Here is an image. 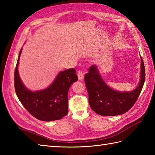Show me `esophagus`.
<instances>
[{"label": "esophagus", "instance_id": "obj_1", "mask_svg": "<svg viewBox=\"0 0 155 155\" xmlns=\"http://www.w3.org/2000/svg\"><path fill=\"white\" fill-rule=\"evenodd\" d=\"M77 76H78V80L82 81V80H83V78H84V74H83V72H82L81 71H78Z\"/></svg>", "mask_w": 155, "mask_h": 155}]
</instances>
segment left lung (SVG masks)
Here are the masks:
<instances>
[{"label": "left lung", "instance_id": "left-lung-1", "mask_svg": "<svg viewBox=\"0 0 155 155\" xmlns=\"http://www.w3.org/2000/svg\"><path fill=\"white\" fill-rule=\"evenodd\" d=\"M140 80L138 87L130 92L114 91L104 83L97 66L92 65L84 76L91 108L101 116H116L130 110L139 97L145 80V69L141 58Z\"/></svg>", "mask_w": 155, "mask_h": 155}]
</instances>
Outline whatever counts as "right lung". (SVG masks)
Here are the masks:
<instances>
[{"label":"right lung","mask_w":155,"mask_h":155,"mask_svg":"<svg viewBox=\"0 0 155 155\" xmlns=\"http://www.w3.org/2000/svg\"><path fill=\"white\" fill-rule=\"evenodd\" d=\"M19 52L15 71V88L20 102L28 113L38 120L52 121L61 119L68 114V92L71 85L77 81L74 68L61 71L50 86L44 90L31 91L23 84L19 77Z\"/></svg>","instance_id":"1"}]
</instances>
